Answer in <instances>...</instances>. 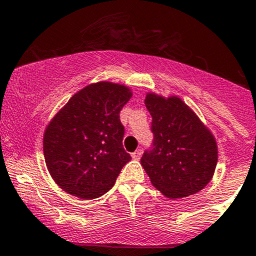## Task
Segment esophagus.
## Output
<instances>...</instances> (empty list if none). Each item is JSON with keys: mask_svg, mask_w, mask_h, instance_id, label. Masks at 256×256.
<instances>
[{"mask_svg": "<svg viewBox=\"0 0 256 256\" xmlns=\"http://www.w3.org/2000/svg\"><path fill=\"white\" fill-rule=\"evenodd\" d=\"M142 149H138L136 152H134L132 154H131V156H132V159H135V160H139L140 156H142Z\"/></svg>", "mask_w": 256, "mask_h": 256, "instance_id": "obj_1", "label": "esophagus"}]
</instances>
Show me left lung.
<instances>
[{
    "label": "left lung",
    "mask_w": 256,
    "mask_h": 256,
    "mask_svg": "<svg viewBox=\"0 0 256 256\" xmlns=\"http://www.w3.org/2000/svg\"><path fill=\"white\" fill-rule=\"evenodd\" d=\"M145 106L152 117V149L142 158L152 184L170 200L204 190L217 164L214 134L176 96L146 93Z\"/></svg>",
    "instance_id": "1"
}]
</instances>
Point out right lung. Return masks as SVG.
Listing matches in <instances>:
<instances>
[{"label": "right lung", "instance_id": "1", "mask_svg": "<svg viewBox=\"0 0 256 256\" xmlns=\"http://www.w3.org/2000/svg\"><path fill=\"white\" fill-rule=\"evenodd\" d=\"M132 92L125 84L86 86L62 107L44 132V158L54 182L69 194L93 200L108 192L131 159L122 146L120 111Z\"/></svg>", "mask_w": 256, "mask_h": 256}]
</instances>
